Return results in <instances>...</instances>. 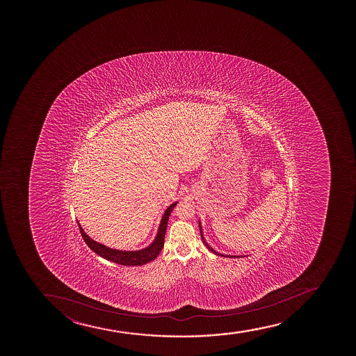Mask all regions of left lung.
Listing matches in <instances>:
<instances>
[{"mask_svg": "<svg viewBox=\"0 0 356 356\" xmlns=\"http://www.w3.org/2000/svg\"><path fill=\"white\" fill-rule=\"evenodd\" d=\"M200 236H202V240H203V243H204L205 245H207V248H208L209 250H211V252H213V253H215L216 254V255H221V257H225V258H227V257H228V258H240V257H230V255H222V254H220V253H217L216 250H213V248H211V247H210V245H208V243H207V242H205V240H204V237H203V233H202V225H200Z\"/></svg>", "mask_w": 356, "mask_h": 356, "instance_id": "8db88e82", "label": "left lung"}]
</instances>
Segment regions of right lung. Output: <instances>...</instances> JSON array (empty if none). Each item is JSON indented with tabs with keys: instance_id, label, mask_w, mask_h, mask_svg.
Returning a JSON list of instances; mask_svg holds the SVG:
<instances>
[{
	"instance_id": "1",
	"label": "right lung",
	"mask_w": 356,
	"mask_h": 356,
	"mask_svg": "<svg viewBox=\"0 0 356 356\" xmlns=\"http://www.w3.org/2000/svg\"><path fill=\"white\" fill-rule=\"evenodd\" d=\"M176 203L170 205L166 211L163 213L161 222H160L159 229H158V233H156V238L154 241L152 242L151 245L143 248V250H134V252H126V250H118L109 248L106 245H101L98 242L94 241L91 237L86 235V232L83 230L81 225H79V232L82 234L83 240L86 241L88 247L91 250H94L95 253L109 260V261L115 262V264H119L122 266H141L145 264L151 262L152 260L159 255L160 252L163 250V241H165V233H166V227H168V217L171 215L172 210L176 207Z\"/></svg>"
}]
</instances>
